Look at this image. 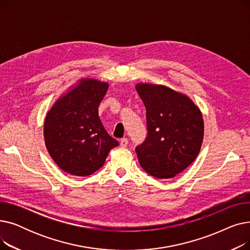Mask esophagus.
<instances>
[{"instance_id": "esophagus-1", "label": "esophagus", "mask_w": 250, "mask_h": 250, "mask_svg": "<svg viewBox=\"0 0 250 250\" xmlns=\"http://www.w3.org/2000/svg\"><path fill=\"white\" fill-rule=\"evenodd\" d=\"M120 144H121V147L125 148V147L127 146V144H128V140H127L126 138H124V139H122V140H121Z\"/></svg>"}]
</instances>
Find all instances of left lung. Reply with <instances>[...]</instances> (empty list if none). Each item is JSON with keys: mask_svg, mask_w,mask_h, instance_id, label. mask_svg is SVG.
<instances>
[{"mask_svg": "<svg viewBox=\"0 0 250 250\" xmlns=\"http://www.w3.org/2000/svg\"><path fill=\"white\" fill-rule=\"evenodd\" d=\"M146 107L147 137L136 147L142 168L157 178H172L199 155L204 139L202 113L186 95L161 85L138 84Z\"/></svg>", "mask_w": 250, "mask_h": 250, "instance_id": "left-lung-1", "label": "left lung"}]
</instances>
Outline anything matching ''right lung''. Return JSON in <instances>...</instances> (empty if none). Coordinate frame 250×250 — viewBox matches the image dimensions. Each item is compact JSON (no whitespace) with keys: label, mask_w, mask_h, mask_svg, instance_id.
<instances>
[{"label":"right lung","mask_w":250,"mask_h":250,"mask_svg":"<svg viewBox=\"0 0 250 250\" xmlns=\"http://www.w3.org/2000/svg\"><path fill=\"white\" fill-rule=\"evenodd\" d=\"M107 89V83L82 80L48 111L43 132L46 149L64 172L91 175L103 166L109 151L118 146L98 116Z\"/></svg>","instance_id":"1"}]
</instances>
